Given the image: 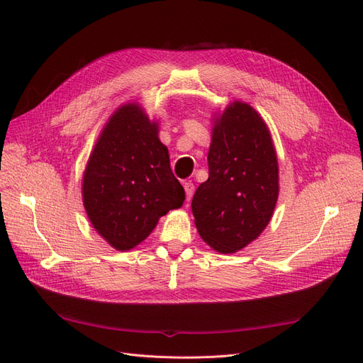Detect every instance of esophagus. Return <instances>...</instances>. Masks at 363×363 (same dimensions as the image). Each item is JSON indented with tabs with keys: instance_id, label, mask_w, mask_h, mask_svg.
Masks as SVG:
<instances>
[{
	"instance_id": "1",
	"label": "esophagus",
	"mask_w": 363,
	"mask_h": 363,
	"mask_svg": "<svg viewBox=\"0 0 363 363\" xmlns=\"http://www.w3.org/2000/svg\"><path fill=\"white\" fill-rule=\"evenodd\" d=\"M184 192H186V201H191L192 200V195H194V191H195V186H194V183H191V182H186L184 184Z\"/></svg>"
}]
</instances>
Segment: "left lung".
Here are the masks:
<instances>
[{"instance_id":"8db88e82","label":"left lung","mask_w":363,"mask_h":363,"mask_svg":"<svg viewBox=\"0 0 363 363\" xmlns=\"http://www.w3.org/2000/svg\"><path fill=\"white\" fill-rule=\"evenodd\" d=\"M208 179L192 199L195 227L221 255L250 245L269 224L279 200V160L265 119L245 101L212 116Z\"/></svg>"}]
</instances>
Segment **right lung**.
Wrapping results in <instances>:
<instances>
[{
    "instance_id": "add662e5",
    "label": "right lung",
    "mask_w": 363,
    "mask_h": 363,
    "mask_svg": "<svg viewBox=\"0 0 363 363\" xmlns=\"http://www.w3.org/2000/svg\"><path fill=\"white\" fill-rule=\"evenodd\" d=\"M82 196L95 232L118 251L138 247L163 215L183 206L159 119L144 106L128 101L108 116L87 159Z\"/></svg>"
}]
</instances>
